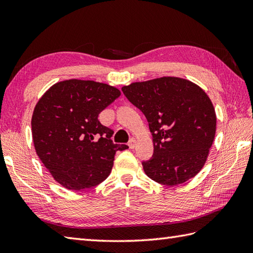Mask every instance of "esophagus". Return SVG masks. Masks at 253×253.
Listing matches in <instances>:
<instances>
[{
  "label": "esophagus",
  "instance_id": "1",
  "mask_svg": "<svg viewBox=\"0 0 253 253\" xmlns=\"http://www.w3.org/2000/svg\"><path fill=\"white\" fill-rule=\"evenodd\" d=\"M128 146H129L130 149H133V148L136 147V139H135V138H131V139L129 140V143H128Z\"/></svg>",
  "mask_w": 253,
  "mask_h": 253
}]
</instances>
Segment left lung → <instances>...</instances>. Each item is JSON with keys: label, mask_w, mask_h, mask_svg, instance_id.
Masks as SVG:
<instances>
[{"label": "left lung", "mask_w": 253, "mask_h": 253, "mask_svg": "<svg viewBox=\"0 0 253 253\" xmlns=\"http://www.w3.org/2000/svg\"><path fill=\"white\" fill-rule=\"evenodd\" d=\"M122 91L149 123L153 155L142 162L146 174L168 186L195 176L205 165L216 132L209 95L195 83L175 77L135 82Z\"/></svg>", "instance_id": "8db88e82"}]
</instances>
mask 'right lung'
<instances>
[{"mask_svg":"<svg viewBox=\"0 0 253 253\" xmlns=\"http://www.w3.org/2000/svg\"><path fill=\"white\" fill-rule=\"evenodd\" d=\"M120 95V90L108 84L72 79L53 84L35 106V150L66 189L100 184L110 175L116 151L128 148L114 143V131L97 118Z\"/></svg>","mask_w":253,"mask_h":253,"instance_id":"right-lung-1","label":"right lung"}]
</instances>
